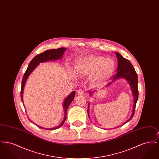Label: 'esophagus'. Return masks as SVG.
Instances as JSON below:
<instances>
[{
	"label": "esophagus",
	"mask_w": 159,
	"mask_h": 159,
	"mask_svg": "<svg viewBox=\"0 0 159 159\" xmlns=\"http://www.w3.org/2000/svg\"><path fill=\"white\" fill-rule=\"evenodd\" d=\"M77 95H83V89H78L77 91Z\"/></svg>",
	"instance_id": "esophagus-1"
}]
</instances>
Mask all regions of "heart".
<instances>
[{"instance_id":"b5f03b06","label":"heart","mask_w":159,"mask_h":159,"mask_svg":"<svg viewBox=\"0 0 159 159\" xmlns=\"http://www.w3.org/2000/svg\"><path fill=\"white\" fill-rule=\"evenodd\" d=\"M114 64L110 58L102 57L89 56L77 61L75 72L79 76L91 75L92 84L97 85L104 82L113 72Z\"/></svg>"}]
</instances>
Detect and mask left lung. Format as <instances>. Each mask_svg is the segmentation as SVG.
<instances>
[{
	"mask_svg": "<svg viewBox=\"0 0 159 159\" xmlns=\"http://www.w3.org/2000/svg\"><path fill=\"white\" fill-rule=\"evenodd\" d=\"M116 57L118 60V66L117 69V73L113 76V80L114 82L116 79L119 78H124L126 80H128L130 86H131L132 93L134 95V107H133V111L131 117L130 119L126 121L124 124L128 122L130 120H131L135 114V107H136V102L138 98V75L136 73V71L133 65L131 62L127 59L123 58L120 53L115 52ZM111 82L108 83L107 85H110ZM92 92H90V94L92 95ZM89 108V107H88ZM88 109V113L89 115ZM123 124V125H124ZM122 126V125H121Z\"/></svg>",
	"mask_w": 159,
	"mask_h": 159,
	"instance_id": "left-lung-1",
	"label": "left lung"
}]
</instances>
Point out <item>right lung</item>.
I'll list each match as a JSON object with an SVG mask.
<instances>
[{
  "label": "right lung",
  "mask_w": 159,
  "mask_h": 159,
  "mask_svg": "<svg viewBox=\"0 0 159 159\" xmlns=\"http://www.w3.org/2000/svg\"><path fill=\"white\" fill-rule=\"evenodd\" d=\"M66 51V48H60L56 49L47 50L42 53L38 54L36 57H34V58L29 63V64L28 66L27 69L26 70V71L24 75L22 82H21V98L23 104V93L24 85H25V83L26 82V80H27L28 77L30 75L31 73L34 70V68H36L40 62L60 59L62 57L63 53ZM75 91H73L68 95L66 98L65 99V100L64 101V104H63V107L64 109V118L63 121H62V123L58 126H57L53 128H41V127L38 126V127L41 129H45L46 130H55V129L60 128L61 126L64 124V121H66V120L67 108L70 105V104L71 103V102L73 101V99L75 98Z\"/></svg>",
  "instance_id": "1"
}]
</instances>
